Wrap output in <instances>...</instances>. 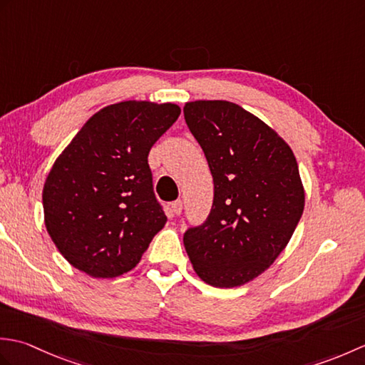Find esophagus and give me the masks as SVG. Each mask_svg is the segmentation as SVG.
<instances>
[{"label":"esophagus","mask_w":365,"mask_h":365,"mask_svg":"<svg viewBox=\"0 0 365 365\" xmlns=\"http://www.w3.org/2000/svg\"><path fill=\"white\" fill-rule=\"evenodd\" d=\"M182 208H183V202L182 200H175V202L170 204V210H173L174 215H180L182 213Z\"/></svg>","instance_id":"1"}]
</instances>
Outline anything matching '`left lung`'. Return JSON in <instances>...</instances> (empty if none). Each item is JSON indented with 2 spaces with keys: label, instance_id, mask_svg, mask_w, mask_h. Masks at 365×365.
Segmentation results:
<instances>
[{
  "label": "left lung",
  "instance_id": "obj_1",
  "mask_svg": "<svg viewBox=\"0 0 365 365\" xmlns=\"http://www.w3.org/2000/svg\"><path fill=\"white\" fill-rule=\"evenodd\" d=\"M183 114L215 183L212 212L185 232V250L208 285H245L273 265L298 226L306 197L297 158L273 128L237 103L196 100Z\"/></svg>",
  "mask_w": 365,
  "mask_h": 365
}]
</instances>
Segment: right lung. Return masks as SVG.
Returning a JSON list of instances; mask_svg holds the SVG:
<instances>
[{
	"instance_id": "obj_1",
	"label": "right lung",
	"mask_w": 365,
	"mask_h": 365,
	"mask_svg": "<svg viewBox=\"0 0 365 365\" xmlns=\"http://www.w3.org/2000/svg\"><path fill=\"white\" fill-rule=\"evenodd\" d=\"M178 115L175 103L105 106L61 152L45 178L43 221L72 267L118 277L138 265L165 227L147 157Z\"/></svg>"
}]
</instances>
